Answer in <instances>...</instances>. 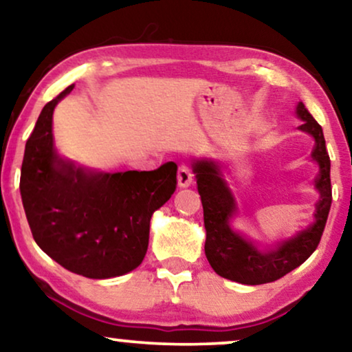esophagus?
<instances>
[{"label": "esophagus", "mask_w": 352, "mask_h": 352, "mask_svg": "<svg viewBox=\"0 0 352 352\" xmlns=\"http://www.w3.org/2000/svg\"><path fill=\"white\" fill-rule=\"evenodd\" d=\"M192 181H194V175H192L189 168L184 165L179 166V170H177V186L189 187L192 184Z\"/></svg>", "instance_id": "34e87169"}]
</instances>
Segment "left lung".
<instances>
[{
  "instance_id": "obj_1",
  "label": "left lung",
  "mask_w": 352,
  "mask_h": 352,
  "mask_svg": "<svg viewBox=\"0 0 352 352\" xmlns=\"http://www.w3.org/2000/svg\"><path fill=\"white\" fill-rule=\"evenodd\" d=\"M298 118L302 120L301 131L314 138L311 157L319 165L316 189L320 199L316 205V221L290 239L282 240L271 250H259L252 240L230 228V219L237 211L235 200L221 176L219 163L201 158L192 165L197 189L204 205V223L206 229L205 254L210 266L218 276L245 285H261L277 280L301 266L320 242L331 206L330 157L325 147L322 126L307 112L305 104L296 105Z\"/></svg>"
}]
</instances>
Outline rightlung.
<instances>
[{"mask_svg": "<svg viewBox=\"0 0 352 352\" xmlns=\"http://www.w3.org/2000/svg\"><path fill=\"white\" fill-rule=\"evenodd\" d=\"M74 85L43 107L27 139L21 195L32 235L67 271L88 278L131 272L148 247L153 211L176 190V163L153 171L99 173L57 155L52 112Z\"/></svg>", "mask_w": 352, "mask_h": 352, "instance_id": "1", "label": "right lung"}]
</instances>
